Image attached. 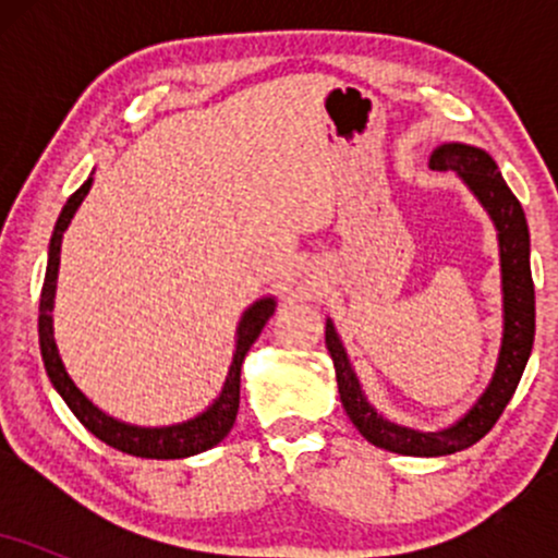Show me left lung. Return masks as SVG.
I'll return each mask as SVG.
<instances>
[{
	"mask_svg": "<svg viewBox=\"0 0 558 558\" xmlns=\"http://www.w3.org/2000/svg\"><path fill=\"white\" fill-rule=\"evenodd\" d=\"M433 170H451L470 185V191L480 198L485 213L490 215L498 230V248H501V291H504V338L498 351V364L493 380L485 393L475 401V407L451 427L435 433L409 430L393 425L377 409L364 399L356 373L351 369L349 356L338 338L332 319L325 325V345L336 367L338 393L341 403L369 444L386 451L403 453V457H446V453L462 451L477 444L485 433L496 425L504 414L506 403L511 401L524 364L530 360L535 341V286L530 272V230L524 220L522 204L511 194V189L501 178V170L493 162L488 151L466 144H440L430 157Z\"/></svg>",
	"mask_w": 558,
	"mask_h": 558,
	"instance_id": "left-lung-1",
	"label": "left lung"
}]
</instances>
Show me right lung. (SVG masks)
I'll return each mask as SVG.
<instances>
[{
	"label": "right lung",
	"instance_id": "add662e5",
	"mask_svg": "<svg viewBox=\"0 0 558 558\" xmlns=\"http://www.w3.org/2000/svg\"><path fill=\"white\" fill-rule=\"evenodd\" d=\"M94 178H88L86 183L68 198V204L62 207L60 217H57V226L49 241V259H47V275H44V288H41V301H38V345H41V360L47 367L49 380L57 388V393L62 396V401L68 403L70 412L81 420V425L88 433H94L96 438L105 440L107 446L118 448V451L131 453V457L141 459H183L194 457V453L207 451L220 444L222 438L233 427L235 414H239V399H241V364L246 351L252 349V343L257 341L262 328L267 325V319L275 312V299H259L243 312L239 323V336H235V354L230 362L226 386H222L220 396H217L213 407L207 412H202L198 417L181 422V425H168V427H138V425H125V422L110 417V414L101 412L99 407H94L86 396L81 393V388L70 380L65 364L60 360V351L54 343V328H52V310H54V291H57V270H60V246H62V233H65L70 220H73L75 209L81 207V202L86 198L88 189H92Z\"/></svg>",
	"mask_w": 558,
	"mask_h": 558
}]
</instances>
